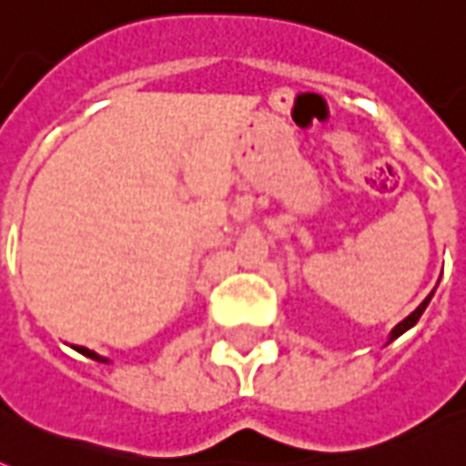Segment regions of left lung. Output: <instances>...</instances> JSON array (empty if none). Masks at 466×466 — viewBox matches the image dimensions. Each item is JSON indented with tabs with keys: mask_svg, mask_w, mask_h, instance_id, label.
<instances>
[{
	"mask_svg": "<svg viewBox=\"0 0 466 466\" xmlns=\"http://www.w3.org/2000/svg\"><path fill=\"white\" fill-rule=\"evenodd\" d=\"M433 292H435V290H433ZM433 292H431V295H428V298L423 299V302H420V305L416 307V309H413L411 314H409V317L404 319V321H399V324L394 326V329H391V333H390V339H387V343H391V340L399 339V336H401V333H406V331H409V329H413V326H416V321H419V319H420V314H423V311H426L428 302H431V299H433Z\"/></svg>",
	"mask_w": 466,
	"mask_h": 466,
	"instance_id": "8db88e82",
	"label": "left lung"
}]
</instances>
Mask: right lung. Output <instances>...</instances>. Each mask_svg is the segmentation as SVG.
Instances as JSON below:
<instances>
[{"label": "right lung", "instance_id": "1", "mask_svg": "<svg viewBox=\"0 0 466 466\" xmlns=\"http://www.w3.org/2000/svg\"><path fill=\"white\" fill-rule=\"evenodd\" d=\"M76 353H82L86 355V358H91V360H96V362H111L108 358H104V355H98L96 350H89V348H84V346H75Z\"/></svg>", "mask_w": 466, "mask_h": 466}]
</instances>
